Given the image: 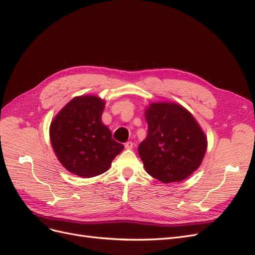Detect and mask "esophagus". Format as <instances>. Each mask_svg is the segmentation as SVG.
I'll use <instances>...</instances> for the list:
<instances>
[{
	"label": "esophagus",
	"instance_id": "1",
	"mask_svg": "<svg viewBox=\"0 0 255 255\" xmlns=\"http://www.w3.org/2000/svg\"><path fill=\"white\" fill-rule=\"evenodd\" d=\"M125 146H126V149H133L134 143L132 141H128V142H126Z\"/></svg>",
	"mask_w": 255,
	"mask_h": 255
}]
</instances>
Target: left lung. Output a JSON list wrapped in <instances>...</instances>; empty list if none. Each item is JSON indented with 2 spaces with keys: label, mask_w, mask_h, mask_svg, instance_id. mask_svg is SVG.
<instances>
[{
  "label": "left lung",
  "mask_w": 255,
  "mask_h": 255,
  "mask_svg": "<svg viewBox=\"0 0 255 255\" xmlns=\"http://www.w3.org/2000/svg\"><path fill=\"white\" fill-rule=\"evenodd\" d=\"M145 120L148 135L138 153L146 172L172 183L196 171L206 151V137L191 114L174 103H152Z\"/></svg>",
  "instance_id": "obj_1"
}]
</instances>
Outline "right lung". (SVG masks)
<instances>
[{
	"instance_id": "obj_1",
	"label": "right lung",
	"mask_w": 255,
	"mask_h": 255,
	"mask_svg": "<svg viewBox=\"0 0 255 255\" xmlns=\"http://www.w3.org/2000/svg\"><path fill=\"white\" fill-rule=\"evenodd\" d=\"M103 110L101 99L78 97L52 121L51 143L68 171L82 177L102 174L122 151L123 144L113 139L111 130L101 122Z\"/></svg>"
}]
</instances>
